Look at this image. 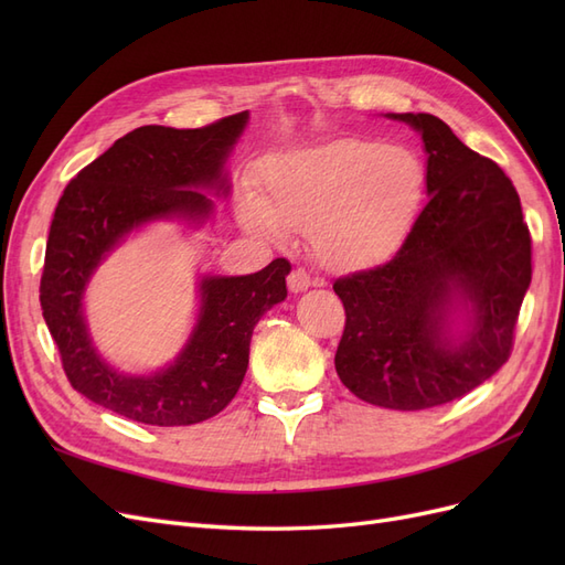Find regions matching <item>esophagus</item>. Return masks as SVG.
I'll return each instance as SVG.
<instances>
[{"instance_id":"34e87169","label":"esophagus","mask_w":565,"mask_h":565,"mask_svg":"<svg viewBox=\"0 0 565 565\" xmlns=\"http://www.w3.org/2000/svg\"><path fill=\"white\" fill-rule=\"evenodd\" d=\"M311 285H313V280H311V276H309V273H306L303 268H295V270L287 276L289 292H295V295L306 292V289H309Z\"/></svg>"}]
</instances>
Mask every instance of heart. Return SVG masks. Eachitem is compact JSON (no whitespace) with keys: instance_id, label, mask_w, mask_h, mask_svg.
<instances>
[{"instance_id":"b5f03b06","label":"heart","mask_w":565,"mask_h":565,"mask_svg":"<svg viewBox=\"0 0 565 565\" xmlns=\"http://www.w3.org/2000/svg\"><path fill=\"white\" fill-rule=\"evenodd\" d=\"M264 200L249 195L245 228L280 241L309 231L313 256L334 273L377 268L398 254L426 200V167L413 148L341 139L295 150L266 167Z\"/></svg>"}]
</instances>
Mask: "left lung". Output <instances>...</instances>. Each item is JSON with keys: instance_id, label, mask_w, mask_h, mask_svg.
<instances>
[{"instance_id": "obj_1", "label": "left lung", "mask_w": 565, "mask_h": 565, "mask_svg": "<svg viewBox=\"0 0 565 565\" xmlns=\"http://www.w3.org/2000/svg\"><path fill=\"white\" fill-rule=\"evenodd\" d=\"M422 134L429 202L391 262L334 282L347 324L334 367L358 398L426 409L490 380L511 353L530 287L514 183L429 113H388Z\"/></svg>"}]
</instances>
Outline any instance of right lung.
Returning a JSON list of instances; mask_svg holds the SVG:
<instances>
[{"instance_id": "obj_1", "label": "right lung", "mask_w": 565, "mask_h": 565, "mask_svg": "<svg viewBox=\"0 0 565 565\" xmlns=\"http://www.w3.org/2000/svg\"><path fill=\"white\" fill-rule=\"evenodd\" d=\"M249 122L237 113L202 129L148 125L117 139L65 185L49 228L40 285L42 316L73 388L96 405L152 426H188L218 415L241 388L254 324L285 301L287 259L249 276H200V309L172 363L119 372L100 358L84 313L94 273L134 231L156 221L202 226L228 198L226 162Z\"/></svg>"}]
</instances>
